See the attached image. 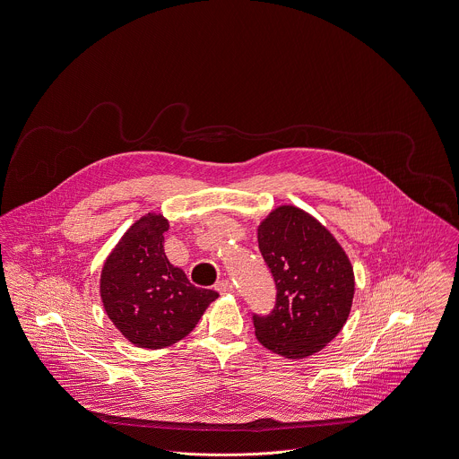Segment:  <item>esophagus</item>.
I'll list each match as a JSON object with an SVG mask.
<instances>
[{
  "mask_svg": "<svg viewBox=\"0 0 459 459\" xmlns=\"http://www.w3.org/2000/svg\"><path fill=\"white\" fill-rule=\"evenodd\" d=\"M214 289L220 292V294H232L234 292V285L229 281V280H220Z\"/></svg>",
  "mask_w": 459,
  "mask_h": 459,
  "instance_id": "1",
  "label": "esophagus"
}]
</instances>
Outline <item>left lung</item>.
Returning <instances> with one entry per match:
<instances>
[{"instance_id": "left-lung-1", "label": "left lung", "mask_w": 459, "mask_h": 459, "mask_svg": "<svg viewBox=\"0 0 459 459\" xmlns=\"http://www.w3.org/2000/svg\"><path fill=\"white\" fill-rule=\"evenodd\" d=\"M256 232L276 303L269 315L254 313L255 336L287 359L311 356L349 318L354 299L351 260L322 223L294 205L269 212Z\"/></svg>"}]
</instances>
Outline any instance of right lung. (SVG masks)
<instances>
[{
	"instance_id": "obj_1",
	"label": "right lung",
	"mask_w": 459,
	"mask_h": 459,
	"mask_svg": "<svg viewBox=\"0 0 459 459\" xmlns=\"http://www.w3.org/2000/svg\"><path fill=\"white\" fill-rule=\"evenodd\" d=\"M169 221L148 212L137 220L103 264V307L134 345L163 349L183 340L218 292L197 289L163 252Z\"/></svg>"
}]
</instances>
